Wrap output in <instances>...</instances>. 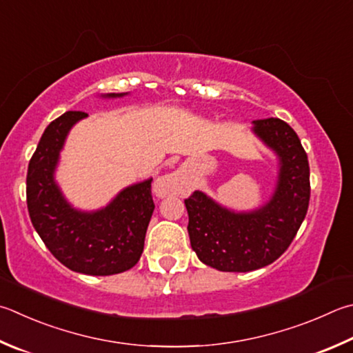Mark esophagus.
Returning a JSON list of instances; mask_svg holds the SVG:
<instances>
[{
  "instance_id": "1",
  "label": "esophagus",
  "mask_w": 353,
  "mask_h": 353,
  "mask_svg": "<svg viewBox=\"0 0 353 353\" xmlns=\"http://www.w3.org/2000/svg\"><path fill=\"white\" fill-rule=\"evenodd\" d=\"M188 179L183 171L177 170L172 171L170 174H165L157 179L154 185V191L159 197L171 196V194H182L185 188H187Z\"/></svg>"
}]
</instances>
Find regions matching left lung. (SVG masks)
<instances>
[{"label":"left lung","mask_w":353,"mask_h":353,"mask_svg":"<svg viewBox=\"0 0 353 353\" xmlns=\"http://www.w3.org/2000/svg\"><path fill=\"white\" fill-rule=\"evenodd\" d=\"M252 132L278 159L268 201L234 211L199 190L185 201L191 248L219 272L245 273L272 264L290 245L309 208V160L296 132L273 117L254 120Z\"/></svg>","instance_id":"left-lung-1"}]
</instances>
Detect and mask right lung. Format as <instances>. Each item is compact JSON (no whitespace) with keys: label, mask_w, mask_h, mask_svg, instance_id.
Masks as SVG:
<instances>
[{"label":"right lung","mask_w":353,"mask_h":353,"mask_svg":"<svg viewBox=\"0 0 353 353\" xmlns=\"http://www.w3.org/2000/svg\"><path fill=\"white\" fill-rule=\"evenodd\" d=\"M125 95L128 92L100 97ZM86 117V112L69 111L44 130L28 168V210L44 245L63 265L77 273L110 276L130 270L142 256L146 228L154 211L152 177L128 185L99 210L75 208L55 181V171L69 131Z\"/></svg>","instance_id":"right-lung-1"}]
</instances>
